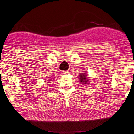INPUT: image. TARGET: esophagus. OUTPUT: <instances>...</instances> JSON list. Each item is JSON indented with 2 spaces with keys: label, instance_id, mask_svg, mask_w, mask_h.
I'll return each instance as SVG.
<instances>
[{
  "label": "esophagus",
  "instance_id": "obj_1",
  "mask_svg": "<svg viewBox=\"0 0 134 134\" xmlns=\"http://www.w3.org/2000/svg\"><path fill=\"white\" fill-rule=\"evenodd\" d=\"M69 71H66V70H64V71H62V74H67L69 73Z\"/></svg>",
  "mask_w": 134,
  "mask_h": 134
}]
</instances>
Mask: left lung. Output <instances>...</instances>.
Wrapping results in <instances>:
<instances>
[{
    "label": "left lung",
    "mask_w": 134,
    "mask_h": 134,
    "mask_svg": "<svg viewBox=\"0 0 134 134\" xmlns=\"http://www.w3.org/2000/svg\"><path fill=\"white\" fill-rule=\"evenodd\" d=\"M79 76V80L81 84L85 86L90 84V79L89 77H88V74L87 73H86V72L81 73Z\"/></svg>",
    "instance_id": "obj_1"
}]
</instances>
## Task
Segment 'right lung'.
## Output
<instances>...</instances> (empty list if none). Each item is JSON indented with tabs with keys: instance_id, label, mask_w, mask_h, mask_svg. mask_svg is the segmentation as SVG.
I'll return each mask as SVG.
<instances>
[{
	"instance_id": "obj_1",
	"label": "right lung",
	"mask_w": 134,
	"mask_h": 134,
	"mask_svg": "<svg viewBox=\"0 0 134 134\" xmlns=\"http://www.w3.org/2000/svg\"><path fill=\"white\" fill-rule=\"evenodd\" d=\"M48 82H50V81H52V79H49L48 80ZM48 83H50V82H48Z\"/></svg>"
}]
</instances>
